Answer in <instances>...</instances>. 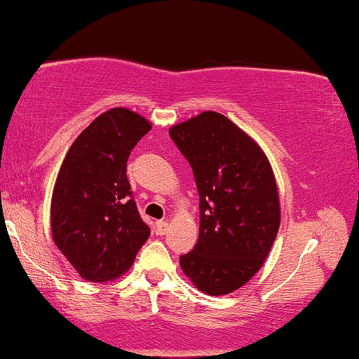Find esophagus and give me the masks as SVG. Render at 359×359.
I'll list each match as a JSON object with an SVG mask.
<instances>
[{"mask_svg": "<svg viewBox=\"0 0 359 359\" xmlns=\"http://www.w3.org/2000/svg\"><path fill=\"white\" fill-rule=\"evenodd\" d=\"M167 230H168V222H165V220H158L157 223H155V233H157V235H165V233H167Z\"/></svg>", "mask_w": 359, "mask_h": 359, "instance_id": "obj_1", "label": "esophagus"}]
</instances>
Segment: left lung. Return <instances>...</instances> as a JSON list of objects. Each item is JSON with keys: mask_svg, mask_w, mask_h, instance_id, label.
Wrapping results in <instances>:
<instances>
[{"mask_svg": "<svg viewBox=\"0 0 359 359\" xmlns=\"http://www.w3.org/2000/svg\"><path fill=\"white\" fill-rule=\"evenodd\" d=\"M199 191V238L180 257L201 292L241 288L267 259L280 226V202L261 147L235 123L204 111L170 129Z\"/></svg>", "mask_w": 359, "mask_h": 359, "instance_id": "obj_1", "label": "left lung"}]
</instances>
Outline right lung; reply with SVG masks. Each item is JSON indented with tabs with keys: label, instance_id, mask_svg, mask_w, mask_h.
Here are the masks:
<instances>
[{
	"label": "right lung",
	"instance_id": "right-lung-1",
	"mask_svg": "<svg viewBox=\"0 0 359 359\" xmlns=\"http://www.w3.org/2000/svg\"><path fill=\"white\" fill-rule=\"evenodd\" d=\"M149 131L141 115L113 108L93 119L67 150L51 197V231L82 278L119 277L150 236L126 176L131 150Z\"/></svg>",
	"mask_w": 359,
	"mask_h": 359
}]
</instances>
